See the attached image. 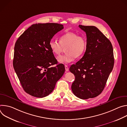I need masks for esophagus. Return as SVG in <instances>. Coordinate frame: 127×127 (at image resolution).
I'll return each instance as SVG.
<instances>
[{"instance_id":"esophagus-1","label":"esophagus","mask_w":127,"mask_h":127,"mask_svg":"<svg viewBox=\"0 0 127 127\" xmlns=\"http://www.w3.org/2000/svg\"><path fill=\"white\" fill-rule=\"evenodd\" d=\"M65 70H66V71H69V68H68V67L67 65H65Z\"/></svg>"}]
</instances>
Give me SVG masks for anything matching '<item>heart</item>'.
<instances>
[{
    "instance_id": "b5f03b06",
    "label": "heart",
    "mask_w": 127,
    "mask_h": 127,
    "mask_svg": "<svg viewBox=\"0 0 127 127\" xmlns=\"http://www.w3.org/2000/svg\"><path fill=\"white\" fill-rule=\"evenodd\" d=\"M49 46L52 52L59 55L66 49V54L57 58L58 61L62 64H67L73 61L76 57H81L86 51L87 41L84 36L73 32H67L60 38V42L51 40Z\"/></svg>"
}]
</instances>
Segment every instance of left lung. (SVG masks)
Here are the masks:
<instances>
[{
    "label": "left lung",
    "instance_id": "8db88e82",
    "mask_svg": "<svg viewBox=\"0 0 127 127\" xmlns=\"http://www.w3.org/2000/svg\"><path fill=\"white\" fill-rule=\"evenodd\" d=\"M86 34L87 48L83 57L70 67L75 80L71 86L74 95L86 99L99 95L114 65L111 42L95 26L79 25Z\"/></svg>",
    "mask_w": 127,
    "mask_h": 127
}]
</instances>
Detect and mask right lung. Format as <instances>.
Returning <instances> with one entry per match:
<instances>
[{"instance_id": "add662e5", "label": "right lung", "mask_w": 127, "mask_h": 127, "mask_svg": "<svg viewBox=\"0 0 127 127\" xmlns=\"http://www.w3.org/2000/svg\"><path fill=\"white\" fill-rule=\"evenodd\" d=\"M63 28L57 23L33 24L15 44L13 66L24 90L32 96L48 95L64 73V65L58 64L49 46L53 36Z\"/></svg>"}]
</instances>
